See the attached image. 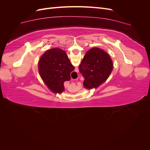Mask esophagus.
<instances>
[{
    "mask_svg": "<svg viewBox=\"0 0 150 150\" xmlns=\"http://www.w3.org/2000/svg\"><path fill=\"white\" fill-rule=\"evenodd\" d=\"M75 71H76V72H78V67H76Z\"/></svg>",
    "mask_w": 150,
    "mask_h": 150,
    "instance_id": "esophagus-1",
    "label": "esophagus"
}]
</instances>
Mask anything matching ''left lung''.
<instances>
[{
	"instance_id": "obj_1",
	"label": "left lung",
	"mask_w": 150,
	"mask_h": 150,
	"mask_svg": "<svg viewBox=\"0 0 150 150\" xmlns=\"http://www.w3.org/2000/svg\"><path fill=\"white\" fill-rule=\"evenodd\" d=\"M112 69V61L106 51L98 47L89 49L79 66L84 78V87L87 89L98 88L108 79Z\"/></svg>"
}]
</instances>
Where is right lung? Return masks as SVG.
<instances>
[{
  "label": "right lung",
  "mask_w": 150,
  "mask_h": 150,
  "mask_svg": "<svg viewBox=\"0 0 150 150\" xmlns=\"http://www.w3.org/2000/svg\"><path fill=\"white\" fill-rule=\"evenodd\" d=\"M74 68L66 52L58 47L48 49L38 62L40 78L48 89L55 94L64 91V83L71 79V72Z\"/></svg>",
  "instance_id": "right-lung-1"
}]
</instances>
